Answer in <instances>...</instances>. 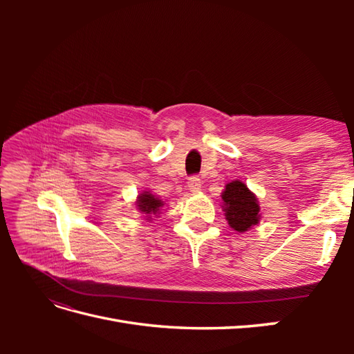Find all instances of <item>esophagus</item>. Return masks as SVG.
Listing matches in <instances>:
<instances>
[{"mask_svg": "<svg viewBox=\"0 0 354 354\" xmlns=\"http://www.w3.org/2000/svg\"><path fill=\"white\" fill-rule=\"evenodd\" d=\"M187 186H189L190 192H195V194H196V192H199L201 187H202V181L198 176H192L187 181Z\"/></svg>", "mask_w": 354, "mask_h": 354, "instance_id": "esophagus-1", "label": "esophagus"}]
</instances>
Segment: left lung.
<instances>
[{
	"instance_id": "left-lung-1",
	"label": "left lung",
	"mask_w": 354,
	"mask_h": 354,
	"mask_svg": "<svg viewBox=\"0 0 354 354\" xmlns=\"http://www.w3.org/2000/svg\"><path fill=\"white\" fill-rule=\"evenodd\" d=\"M223 211L230 227L236 232H246L260 221V205L255 195L241 180L226 185L223 195Z\"/></svg>"
}]
</instances>
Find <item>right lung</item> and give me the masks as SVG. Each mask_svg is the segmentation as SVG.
<instances>
[{
  "label": "right lung",
  "instance_id": "right-lung-1",
  "mask_svg": "<svg viewBox=\"0 0 354 354\" xmlns=\"http://www.w3.org/2000/svg\"><path fill=\"white\" fill-rule=\"evenodd\" d=\"M137 207L140 209L146 216H156V214L160 211V207L164 205L162 201L158 199L155 195H152L151 192H143L142 195H138L137 198ZM149 217L147 220H151Z\"/></svg>",
  "mask_w": 354,
  "mask_h": 354
}]
</instances>
